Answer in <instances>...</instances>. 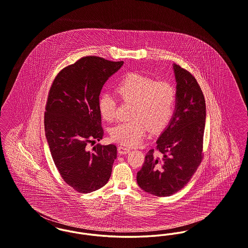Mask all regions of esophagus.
Instances as JSON below:
<instances>
[{"mask_svg":"<svg viewBox=\"0 0 248 248\" xmlns=\"http://www.w3.org/2000/svg\"><path fill=\"white\" fill-rule=\"evenodd\" d=\"M118 151H119V154H120V155H126V154L129 153L130 149L128 147H125V146H119Z\"/></svg>","mask_w":248,"mask_h":248,"instance_id":"34e87169","label":"esophagus"}]
</instances>
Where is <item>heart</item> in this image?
Masks as SVG:
<instances>
[{"label": "heart", "mask_w": 248, "mask_h": 248, "mask_svg": "<svg viewBox=\"0 0 248 248\" xmlns=\"http://www.w3.org/2000/svg\"><path fill=\"white\" fill-rule=\"evenodd\" d=\"M123 101L133 103L129 121L119 122L111 130L112 140L123 145L135 146L145 136L147 129L156 133L165 129L172 119L175 88L167 81H155L144 76L131 73L124 77L116 87ZM117 102L108 93L98 100V110L102 119L111 121L116 115Z\"/></svg>", "instance_id": "1"}]
</instances>
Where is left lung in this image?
I'll return each instance as SVG.
<instances>
[{
  "label": "left lung",
  "instance_id": "obj_1",
  "mask_svg": "<svg viewBox=\"0 0 248 248\" xmlns=\"http://www.w3.org/2000/svg\"><path fill=\"white\" fill-rule=\"evenodd\" d=\"M173 71L177 86L172 119L156 140L157 152L151 149L146 154L137 173L140 189L161 197L170 196L183 188L203 157L204 94L190 72L176 64H173Z\"/></svg>",
  "mask_w": 248,
  "mask_h": 248
}]
</instances>
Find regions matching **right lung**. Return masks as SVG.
Masks as SVG:
<instances>
[{"instance_id": "right-lung-1", "label": "right lung", "mask_w": 248, "mask_h": 248, "mask_svg": "<svg viewBox=\"0 0 248 248\" xmlns=\"http://www.w3.org/2000/svg\"><path fill=\"white\" fill-rule=\"evenodd\" d=\"M124 62L86 56L62 69L50 89L44 129L50 152L63 180L87 194L108 183L117 146L89 143L101 140L104 129L98 100L104 84Z\"/></svg>"}]
</instances>
